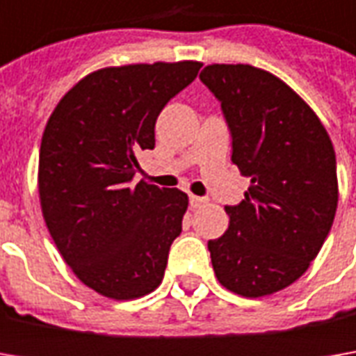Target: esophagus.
Here are the masks:
<instances>
[{
	"mask_svg": "<svg viewBox=\"0 0 356 356\" xmlns=\"http://www.w3.org/2000/svg\"><path fill=\"white\" fill-rule=\"evenodd\" d=\"M206 202H208V200L204 198V196H194V194L190 196V206H192V208H202Z\"/></svg>",
	"mask_w": 356,
	"mask_h": 356,
	"instance_id": "34e87169",
	"label": "esophagus"
}]
</instances>
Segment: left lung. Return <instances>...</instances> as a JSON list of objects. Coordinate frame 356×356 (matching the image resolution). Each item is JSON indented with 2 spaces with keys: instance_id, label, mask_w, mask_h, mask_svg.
I'll return each instance as SVG.
<instances>
[{
  "instance_id": "left-lung-1",
  "label": "left lung",
  "mask_w": 356,
  "mask_h": 356,
  "mask_svg": "<svg viewBox=\"0 0 356 356\" xmlns=\"http://www.w3.org/2000/svg\"><path fill=\"white\" fill-rule=\"evenodd\" d=\"M200 81L222 104L232 162L252 184L226 206L227 232L208 241L218 281L243 297L291 285L317 257L337 212L333 143L309 104L252 65H208Z\"/></svg>"
}]
</instances>
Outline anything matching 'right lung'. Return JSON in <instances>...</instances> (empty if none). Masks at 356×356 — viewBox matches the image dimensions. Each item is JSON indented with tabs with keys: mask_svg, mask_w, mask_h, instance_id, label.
I'll return each instance as SVG.
<instances>
[{
	"mask_svg": "<svg viewBox=\"0 0 356 356\" xmlns=\"http://www.w3.org/2000/svg\"><path fill=\"white\" fill-rule=\"evenodd\" d=\"M202 63L108 67L87 75L49 118L39 152V198L57 250L87 287L136 299L162 283L188 196L132 180L154 148L162 108Z\"/></svg>",
	"mask_w": 356,
	"mask_h": 356,
	"instance_id": "right-lung-1",
	"label": "right lung"
}]
</instances>
